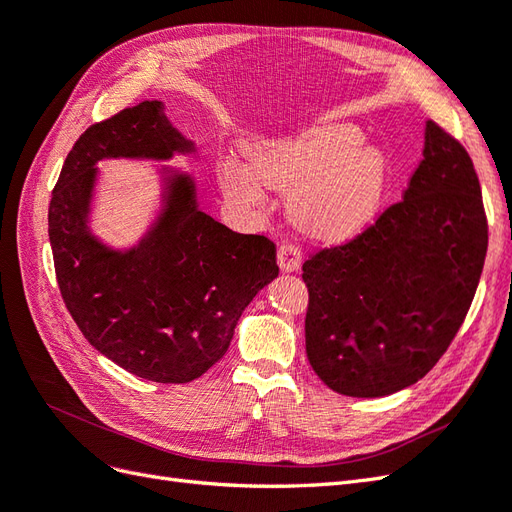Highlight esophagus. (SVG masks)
I'll list each match as a JSON object with an SVG mask.
<instances>
[{
    "label": "esophagus",
    "mask_w": 512,
    "mask_h": 512,
    "mask_svg": "<svg viewBox=\"0 0 512 512\" xmlns=\"http://www.w3.org/2000/svg\"><path fill=\"white\" fill-rule=\"evenodd\" d=\"M277 265L284 273H294L301 267V250L297 245L284 243L280 250H277Z\"/></svg>",
    "instance_id": "34e87169"
}]
</instances>
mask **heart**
Listing matches in <instances>:
<instances>
[{
	"mask_svg": "<svg viewBox=\"0 0 512 512\" xmlns=\"http://www.w3.org/2000/svg\"><path fill=\"white\" fill-rule=\"evenodd\" d=\"M352 123H322L292 136L250 147L247 160L220 164L224 192L245 207L265 205L260 180L290 192V215L309 237L346 241L369 226L380 207L386 164L376 149L361 147Z\"/></svg>",
	"mask_w": 512,
	"mask_h": 512,
	"instance_id": "1",
	"label": "heart"
}]
</instances>
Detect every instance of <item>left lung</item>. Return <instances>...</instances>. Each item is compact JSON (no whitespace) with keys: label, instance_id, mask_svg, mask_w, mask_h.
<instances>
[{"label":"left lung","instance_id":"obj_1","mask_svg":"<svg viewBox=\"0 0 512 512\" xmlns=\"http://www.w3.org/2000/svg\"><path fill=\"white\" fill-rule=\"evenodd\" d=\"M485 254L474 164L427 121L404 200L350 243L305 260L309 365L348 397H386L418 382L466 318Z\"/></svg>","mask_w":512,"mask_h":512}]
</instances>
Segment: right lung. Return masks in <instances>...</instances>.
<instances>
[{
    "label": "right lung",
    "mask_w": 512,
    "mask_h": 512,
    "mask_svg": "<svg viewBox=\"0 0 512 512\" xmlns=\"http://www.w3.org/2000/svg\"><path fill=\"white\" fill-rule=\"evenodd\" d=\"M196 151L160 100L87 128L61 168L49 239L61 297L87 342L130 374L192 382L226 354L243 309L280 269L275 245L239 235L198 209L196 181L162 166V207L134 245L91 230L102 160H173Z\"/></svg>",
    "instance_id": "right-lung-1"
}]
</instances>
